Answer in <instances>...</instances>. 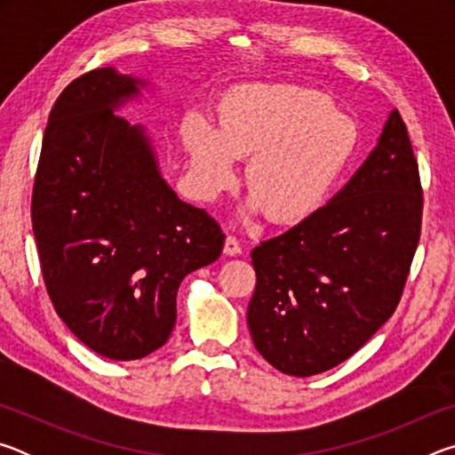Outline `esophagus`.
<instances>
[{"label": "esophagus", "mask_w": 455, "mask_h": 455, "mask_svg": "<svg viewBox=\"0 0 455 455\" xmlns=\"http://www.w3.org/2000/svg\"><path fill=\"white\" fill-rule=\"evenodd\" d=\"M241 252H243V246H241V243H238V238L233 236V235H228L227 241H225V255L227 257H236V255H241Z\"/></svg>", "instance_id": "obj_1"}]
</instances>
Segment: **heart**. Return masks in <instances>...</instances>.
<instances>
[{"instance_id":"1","label":"heart","mask_w":455,"mask_h":455,"mask_svg":"<svg viewBox=\"0 0 455 455\" xmlns=\"http://www.w3.org/2000/svg\"><path fill=\"white\" fill-rule=\"evenodd\" d=\"M196 195L214 200L236 180L235 158H248L251 209L279 225L317 214L353 164L359 126L319 90L295 84H244L222 96L219 128L203 114L182 122Z\"/></svg>"}]
</instances>
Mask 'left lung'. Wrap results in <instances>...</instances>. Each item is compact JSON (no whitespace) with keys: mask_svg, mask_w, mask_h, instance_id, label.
<instances>
[{"mask_svg":"<svg viewBox=\"0 0 455 455\" xmlns=\"http://www.w3.org/2000/svg\"><path fill=\"white\" fill-rule=\"evenodd\" d=\"M421 211L418 160L394 110L329 204L252 249L246 323L260 355L284 375L309 377L363 347L402 299Z\"/></svg>","mask_w":455,"mask_h":455,"instance_id":"1","label":"left lung"}]
</instances>
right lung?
I'll return each instance as SVG.
<instances>
[{
  "label": "right lung",
  "instance_id": "right-lung-1",
  "mask_svg": "<svg viewBox=\"0 0 455 455\" xmlns=\"http://www.w3.org/2000/svg\"><path fill=\"white\" fill-rule=\"evenodd\" d=\"M142 80L98 68L68 84L44 132L32 227L45 289L98 355L134 361L163 347L184 276L220 257L225 235L160 176L144 128L114 110Z\"/></svg>",
  "mask_w": 455,
  "mask_h": 455
}]
</instances>
